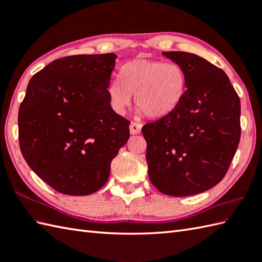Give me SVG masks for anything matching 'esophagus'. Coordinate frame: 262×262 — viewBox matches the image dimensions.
Returning a JSON list of instances; mask_svg holds the SVG:
<instances>
[{"instance_id":"1","label":"esophagus","mask_w":262,"mask_h":262,"mask_svg":"<svg viewBox=\"0 0 262 262\" xmlns=\"http://www.w3.org/2000/svg\"><path fill=\"white\" fill-rule=\"evenodd\" d=\"M141 129H142V124H140V122L132 121V124H130V126H129V130H130V134H132V135L140 134Z\"/></svg>"}]
</instances>
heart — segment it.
<instances>
[{"instance_id": "1", "label": "heart", "mask_w": 262, "mask_h": 262, "mask_svg": "<svg viewBox=\"0 0 262 262\" xmlns=\"http://www.w3.org/2000/svg\"><path fill=\"white\" fill-rule=\"evenodd\" d=\"M121 81L109 83L107 94L116 114L129 107L133 94L141 113L152 118L170 114L187 91V74L179 64L162 60L135 59L121 70Z\"/></svg>"}]
</instances>
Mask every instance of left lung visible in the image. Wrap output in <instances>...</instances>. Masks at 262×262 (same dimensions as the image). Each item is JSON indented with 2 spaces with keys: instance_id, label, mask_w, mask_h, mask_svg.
<instances>
[{
  "instance_id": "obj_1",
  "label": "left lung",
  "mask_w": 262,
  "mask_h": 262,
  "mask_svg": "<svg viewBox=\"0 0 262 262\" xmlns=\"http://www.w3.org/2000/svg\"><path fill=\"white\" fill-rule=\"evenodd\" d=\"M187 74L179 105L142 128L148 177L159 190L183 197L223 179L241 137L240 98L223 70L185 52H164Z\"/></svg>"
}]
</instances>
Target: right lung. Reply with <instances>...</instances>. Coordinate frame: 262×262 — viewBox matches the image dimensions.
<instances>
[{
	"mask_svg": "<svg viewBox=\"0 0 262 262\" xmlns=\"http://www.w3.org/2000/svg\"><path fill=\"white\" fill-rule=\"evenodd\" d=\"M116 58L113 53L59 58L27 86L18 115L21 153L58 192L99 190L129 138L130 122L115 113L107 94Z\"/></svg>",
	"mask_w": 262,
	"mask_h": 262,
	"instance_id": "obj_1",
	"label": "right lung"
}]
</instances>
